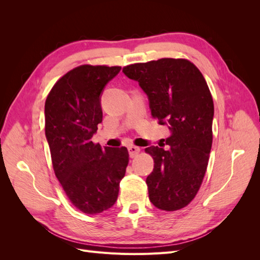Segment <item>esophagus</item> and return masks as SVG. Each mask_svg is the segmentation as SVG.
<instances>
[{
	"label": "esophagus",
	"mask_w": 260,
	"mask_h": 260,
	"mask_svg": "<svg viewBox=\"0 0 260 260\" xmlns=\"http://www.w3.org/2000/svg\"><path fill=\"white\" fill-rule=\"evenodd\" d=\"M128 151H129V155H130V157L131 158H133V157H136L139 153H140V147H138V146H135V145H130L129 147H128Z\"/></svg>",
	"instance_id": "34e87169"
}]
</instances>
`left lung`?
Here are the masks:
<instances>
[{
    "mask_svg": "<svg viewBox=\"0 0 260 260\" xmlns=\"http://www.w3.org/2000/svg\"><path fill=\"white\" fill-rule=\"evenodd\" d=\"M146 93L149 108L160 124H169V146H149L154 159L146 178L148 199L155 207L174 211L198 194L212 144L214 101L205 78L184 58H160L122 68Z\"/></svg>",
    "mask_w": 260,
    "mask_h": 260,
    "instance_id": "1",
    "label": "left lung"
}]
</instances>
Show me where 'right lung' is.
Masks as SVG:
<instances>
[{"label":"right lung","instance_id":"obj_1","mask_svg":"<svg viewBox=\"0 0 260 260\" xmlns=\"http://www.w3.org/2000/svg\"><path fill=\"white\" fill-rule=\"evenodd\" d=\"M120 66L81 65L53 85L45 101V136L55 176L73 205L88 215L111 208L129 162L127 147L91 139L103 119L101 93Z\"/></svg>","mask_w":260,"mask_h":260}]
</instances>
